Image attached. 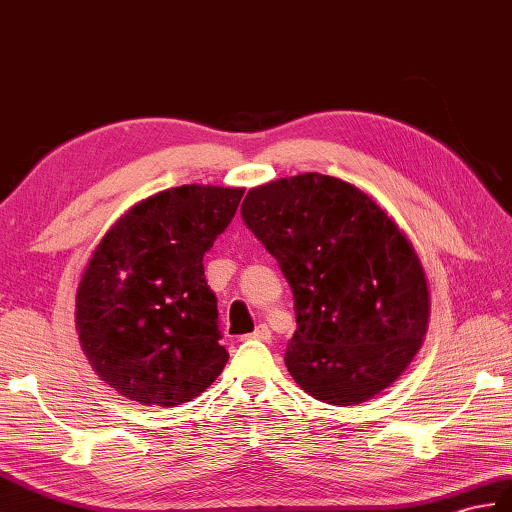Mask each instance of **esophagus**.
Returning <instances> with one entry per match:
<instances>
[{
  "label": "esophagus",
  "instance_id": "obj_1",
  "mask_svg": "<svg viewBox=\"0 0 512 512\" xmlns=\"http://www.w3.org/2000/svg\"><path fill=\"white\" fill-rule=\"evenodd\" d=\"M246 338H253V340H261V342H268L272 336H270V329L268 325H257L253 334H248Z\"/></svg>",
  "mask_w": 512,
  "mask_h": 512
}]
</instances>
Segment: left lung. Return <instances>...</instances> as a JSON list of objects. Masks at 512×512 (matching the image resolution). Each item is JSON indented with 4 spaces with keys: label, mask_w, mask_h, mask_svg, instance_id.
<instances>
[{
    "label": "left lung",
    "mask_w": 512,
    "mask_h": 512,
    "mask_svg": "<svg viewBox=\"0 0 512 512\" xmlns=\"http://www.w3.org/2000/svg\"><path fill=\"white\" fill-rule=\"evenodd\" d=\"M242 218L294 294L285 366L331 406L373 399L406 371L430 323V290L408 235L373 196L307 172L248 189Z\"/></svg>",
    "instance_id": "1"
}]
</instances>
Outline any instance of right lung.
<instances>
[{
  "mask_svg": "<svg viewBox=\"0 0 512 512\" xmlns=\"http://www.w3.org/2000/svg\"><path fill=\"white\" fill-rule=\"evenodd\" d=\"M242 196V187L165 189L95 246L76 290V331L93 371L126 399L174 408L222 373L229 353L202 257Z\"/></svg>",
  "mask_w": 512,
  "mask_h": 512,
  "instance_id": "obj_1",
  "label": "right lung"
}]
</instances>
